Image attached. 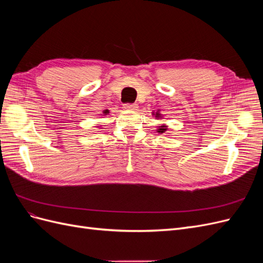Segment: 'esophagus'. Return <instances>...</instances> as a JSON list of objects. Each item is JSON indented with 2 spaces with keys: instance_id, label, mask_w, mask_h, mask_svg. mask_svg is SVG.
Listing matches in <instances>:
<instances>
[{
  "instance_id": "esophagus-1",
  "label": "esophagus",
  "mask_w": 263,
  "mask_h": 263,
  "mask_svg": "<svg viewBox=\"0 0 263 263\" xmlns=\"http://www.w3.org/2000/svg\"><path fill=\"white\" fill-rule=\"evenodd\" d=\"M124 108L127 110H136L138 108V104L134 103V104H124Z\"/></svg>"
}]
</instances>
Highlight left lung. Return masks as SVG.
I'll list each match as a JSON object with an SVG mask.
<instances>
[{
	"instance_id": "8db88e82",
	"label": "left lung",
	"mask_w": 263,
	"mask_h": 263,
	"mask_svg": "<svg viewBox=\"0 0 263 263\" xmlns=\"http://www.w3.org/2000/svg\"><path fill=\"white\" fill-rule=\"evenodd\" d=\"M153 115H155V117H156V119H162L163 117H162V114H160V112H159V110H157V112H153ZM157 133H159V134H164L166 130H168V125H165V124H161V125H159L158 127H157Z\"/></svg>"
}]
</instances>
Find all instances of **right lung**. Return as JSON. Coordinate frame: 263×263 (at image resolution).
I'll use <instances>...</instances> for the list:
<instances>
[{
    "label": "right lung",
    "mask_w": 263,
    "mask_h": 263,
    "mask_svg": "<svg viewBox=\"0 0 263 263\" xmlns=\"http://www.w3.org/2000/svg\"><path fill=\"white\" fill-rule=\"evenodd\" d=\"M107 114H109V110H107V109H105V110H104V112H103V113H102V114H101V115H107ZM97 127H98V128H100V129H102V128H101V127H102V126H97Z\"/></svg>",
    "instance_id": "add662e5"
}]
</instances>
